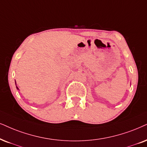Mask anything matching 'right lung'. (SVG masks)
<instances>
[{"mask_svg": "<svg viewBox=\"0 0 147 147\" xmlns=\"http://www.w3.org/2000/svg\"><path fill=\"white\" fill-rule=\"evenodd\" d=\"M16 88H17V90H19V88H18V86H17V85H16Z\"/></svg>", "mask_w": 147, "mask_h": 147, "instance_id": "1", "label": "right lung"}]
</instances>
